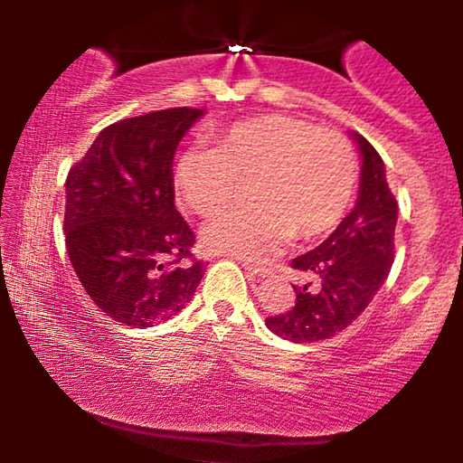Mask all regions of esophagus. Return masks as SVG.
<instances>
[{"label": "esophagus", "instance_id": "esophagus-1", "mask_svg": "<svg viewBox=\"0 0 463 463\" xmlns=\"http://www.w3.org/2000/svg\"><path fill=\"white\" fill-rule=\"evenodd\" d=\"M241 265H243V269H246V272H248V274H252V276H268V274H269V269L265 268V265L248 263V261H243Z\"/></svg>", "mask_w": 463, "mask_h": 463}]
</instances>
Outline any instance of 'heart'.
Wrapping results in <instances>:
<instances>
[{"instance_id": "b5f03b06", "label": "heart", "mask_w": 463, "mask_h": 463, "mask_svg": "<svg viewBox=\"0 0 463 463\" xmlns=\"http://www.w3.org/2000/svg\"><path fill=\"white\" fill-rule=\"evenodd\" d=\"M174 189L200 217H215L248 183L252 204L211 222L202 241L211 252L263 259L287 237L326 235L346 213L357 183V156L342 132L305 119L263 115L217 130L206 150L174 163Z\"/></svg>"}]
</instances>
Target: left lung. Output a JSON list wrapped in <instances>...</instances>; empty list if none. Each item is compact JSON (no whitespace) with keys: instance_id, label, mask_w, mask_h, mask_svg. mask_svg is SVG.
Wrapping results in <instances>:
<instances>
[{"instance_id":"obj_1","label":"left lung","mask_w":463,"mask_h":463,"mask_svg":"<svg viewBox=\"0 0 463 463\" xmlns=\"http://www.w3.org/2000/svg\"><path fill=\"white\" fill-rule=\"evenodd\" d=\"M359 143L361 184L353 213L316 250L291 261L307 283L294 285L289 311L265 317L268 328L296 344L335 337L353 324L385 283L394 263L398 202L387 184L385 165L368 139Z\"/></svg>"}]
</instances>
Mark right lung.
I'll return each instance as SVG.
<instances>
[{"mask_svg":"<svg viewBox=\"0 0 463 463\" xmlns=\"http://www.w3.org/2000/svg\"><path fill=\"white\" fill-rule=\"evenodd\" d=\"M202 113L180 106L115 121L67 174L69 261L95 305L126 326L176 316L204 276L172 176L178 141Z\"/></svg>","mask_w":463,"mask_h":463,"instance_id":"right-lung-1","label":"right lung"}]
</instances>
